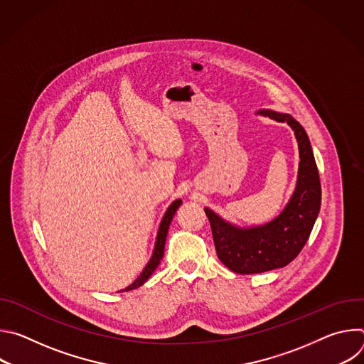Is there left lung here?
I'll return each instance as SVG.
<instances>
[{"instance_id":"obj_1","label":"left lung","mask_w":364,"mask_h":364,"mask_svg":"<svg viewBox=\"0 0 364 364\" xmlns=\"http://www.w3.org/2000/svg\"><path fill=\"white\" fill-rule=\"evenodd\" d=\"M257 114L287 122L294 129L301 161L291 200L282 213L267 225L237 228L207 207L204 209L219 259L230 271L242 275L272 271L292 262L306 243L321 205L318 168L302 125L288 114L265 109Z\"/></svg>"}]
</instances>
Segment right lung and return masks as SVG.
<instances>
[{
	"mask_svg": "<svg viewBox=\"0 0 364 364\" xmlns=\"http://www.w3.org/2000/svg\"><path fill=\"white\" fill-rule=\"evenodd\" d=\"M180 204H181V200H176V201H173L170 204V207L167 209V212H166V215H164V218L161 220V225H160V229H159V235H157V242H155V247H154V252H152V256L149 259V262L146 264V267L141 272V275L129 287H127L122 291H131V289H135V288L141 287L152 275V272L157 269V267L160 265L161 259H163V255H164V246H166V239H167L168 228H170L173 216L176 215Z\"/></svg>",
	"mask_w": 364,
	"mask_h": 364,
	"instance_id": "obj_1",
	"label": "right lung"
}]
</instances>
